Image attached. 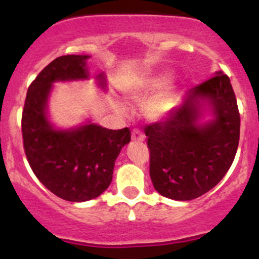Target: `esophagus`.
I'll use <instances>...</instances> for the list:
<instances>
[{"instance_id": "1", "label": "esophagus", "mask_w": 259, "mask_h": 259, "mask_svg": "<svg viewBox=\"0 0 259 259\" xmlns=\"http://www.w3.org/2000/svg\"><path fill=\"white\" fill-rule=\"evenodd\" d=\"M132 139L135 142H141L145 140V135L139 129H134L132 132Z\"/></svg>"}]
</instances>
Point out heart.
Masks as SVG:
<instances>
[{
  "instance_id": "b5f03b06",
  "label": "heart",
  "mask_w": 259,
  "mask_h": 259,
  "mask_svg": "<svg viewBox=\"0 0 259 259\" xmlns=\"http://www.w3.org/2000/svg\"><path fill=\"white\" fill-rule=\"evenodd\" d=\"M153 92L156 94L151 97ZM126 96L134 103H145L144 113L146 118L157 121L167 117L174 108L178 99V86L174 80H169L168 73H160L134 82L127 89ZM117 108L121 113H126V107L119 102Z\"/></svg>"
}]
</instances>
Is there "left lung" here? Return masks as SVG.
I'll return each mask as SVG.
<instances>
[{
    "label": "left lung",
    "mask_w": 259,
    "mask_h": 259,
    "mask_svg": "<svg viewBox=\"0 0 259 259\" xmlns=\"http://www.w3.org/2000/svg\"><path fill=\"white\" fill-rule=\"evenodd\" d=\"M153 187L190 201L213 189L233 164L240 114L230 79L218 70L190 89L168 119L145 127Z\"/></svg>",
    "instance_id": "obj_1"
}]
</instances>
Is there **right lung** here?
Instances as JSON below:
<instances>
[{
  "label": "right lung",
  "instance_id": "1",
  "mask_svg": "<svg viewBox=\"0 0 259 259\" xmlns=\"http://www.w3.org/2000/svg\"><path fill=\"white\" fill-rule=\"evenodd\" d=\"M89 58L69 55L52 61L29 86L23 109V141L32 171L50 191L70 202L94 200L108 189L115 159L132 138L127 127L106 129L92 119L72 127H59L50 119L55 84L90 80ZM94 79L106 92V74Z\"/></svg>",
  "mask_w": 259,
  "mask_h": 259
}]
</instances>
